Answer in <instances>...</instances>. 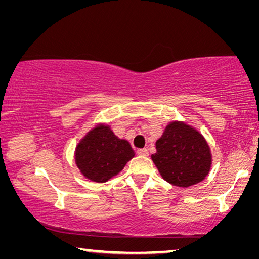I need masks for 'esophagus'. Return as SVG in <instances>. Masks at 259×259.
<instances>
[{
    "label": "esophagus",
    "mask_w": 259,
    "mask_h": 259,
    "mask_svg": "<svg viewBox=\"0 0 259 259\" xmlns=\"http://www.w3.org/2000/svg\"><path fill=\"white\" fill-rule=\"evenodd\" d=\"M137 154L142 156H148V150L147 148H142V150L137 151Z\"/></svg>",
    "instance_id": "esophagus-1"
}]
</instances>
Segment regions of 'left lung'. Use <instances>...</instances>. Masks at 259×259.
Returning a JSON list of instances; mask_svg holds the SVG:
<instances>
[{"label": "left lung", "mask_w": 259, "mask_h": 259, "mask_svg": "<svg viewBox=\"0 0 259 259\" xmlns=\"http://www.w3.org/2000/svg\"><path fill=\"white\" fill-rule=\"evenodd\" d=\"M152 160L165 182L190 187L208 176L212 164L210 146L200 131L184 121H171L156 140Z\"/></svg>", "instance_id": "left-lung-1"}]
</instances>
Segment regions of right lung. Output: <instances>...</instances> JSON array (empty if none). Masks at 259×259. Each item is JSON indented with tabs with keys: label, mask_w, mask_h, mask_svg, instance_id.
Listing matches in <instances>:
<instances>
[{
	"label": "right lung",
	"mask_w": 259,
	"mask_h": 259,
	"mask_svg": "<svg viewBox=\"0 0 259 259\" xmlns=\"http://www.w3.org/2000/svg\"><path fill=\"white\" fill-rule=\"evenodd\" d=\"M134 156L130 143L117 137L107 123L93 126L78 140L74 153L82 176L95 183H106L119 175Z\"/></svg>",
	"instance_id": "add662e5"
}]
</instances>
